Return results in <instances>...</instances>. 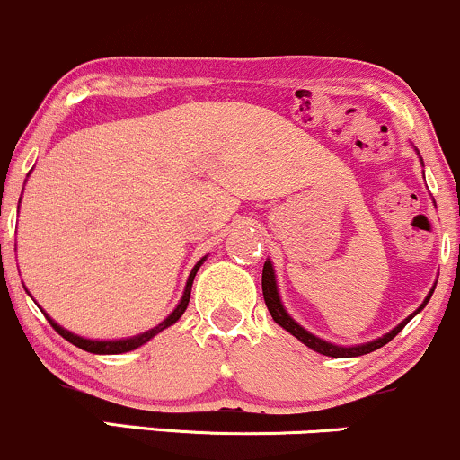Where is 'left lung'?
<instances>
[{
  "label": "left lung",
  "mask_w": 460,
  "mask_h": 460,
  "mask_svg": "<svg viewBox=\"0 0 460 460\" xmlns=\"http://www.w3.org/2000/svg\"><path fill=\"white\" fill-rule=\"evenodd\" d=\"M417 154H420V152H417ZM420 161H421V158H420ZM421 164H424V163H421ZM435 287H437V285H435ZM435 287L430 288V293H428L426 299L420 304V308H417L415 313L409 314V317H406L404 322L397 323V326H395L394 330H389V332L383 334V337L374 339V341H367V343H358V345H337V343L326 341V339L314 337V334L308 332L306 328L299 326L296 319H293L291 314L287 313L285 304H282L280 293H278L276 271H273V265H271L270 258H267L265 267H262V297H265V304H267V308H270L273 322H276L280 328H285L287 332H291L293 337H296L297 341H302L304 345H306V348H311V349H314V352H319V354H323V356H332V358H352V356H363V354L374 352V349L383 348V345L389 343L391 339H394L395 334L400 332V330L404 328L406 323H409L411 319L415 317L417 313L424 311V306L428 304V299H430L432 291H435Z\"/></svg>",
  "instance_id": "1"
}]
</instances>
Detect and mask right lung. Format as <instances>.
I'll use <instances>...</instances> for the list:
<instances>
[{"label":"right lung","mask_w":460,"mask_h":460,"mask_svg":"<svg viewBox=\"0 0 460 460\" xmlns=\"http://www.w3.org/2000/svg\"><path fill=\"white\" fill-rule=\"evenodd\" d=\"M204 261H206V256L202 258V261H198V265H195L193 270H190L187 287H184V293H182V299H180L178 306L173 308V313L169 314L167 319H163V322L158 323V326L149 328V330H146V332H141V334H134V337H128V339H86V337H80V334L69 332V330L60 326V323H56L54 319H51L49 314L43 311V308H40V306L39 308H40V311H43L45 317H48V322L51 323V326H54V330L60 334V337L66 339V341H69V343H74L75 348L84 349V352H91V354H123V352H132V349H137V348H141V345H146L149 339L156 337L158 332H163L164 328L173 326V323L178 322L180 317H182L184 311H187V306H189L190 287H193V278H195V273H198L199 267L204 265ZM28 296H30V293H28ZM30 297H32V296H30Z\"/></svg>","instance_id":"add662e5"}]
</instances>
